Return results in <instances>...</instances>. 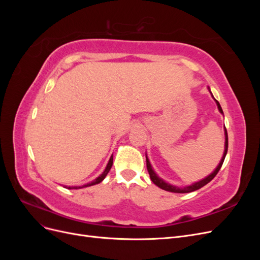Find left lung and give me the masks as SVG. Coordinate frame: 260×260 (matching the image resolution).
<instances>
[{"mask_svg": "<svg viewBox=\"0 0 260 260\" xmlns=\"http://www.w3.org/2000/svg\"><path fill=\"white\" fill-rule=\"evenodd\" d=\"M208 89H209V88H208ZM215 101H216V103H217L219 112L221 113V114H223L222 108H221V106H220L219 102H218L217 100H215ZM224 136H225V143H224V153H223L222 158H221V160H220V162H219V165L217 166V168L215 169V171L212 172V174H210L208 177H206L205 179H203V180L199 181V182H195V183H193V184H191V185H187V186H184V187H179V186L171 185L170 183L165 182V181H164L161 178H159L158 176H157V175L155 174V171L153 170V168H152V166H151V162H149V160H148V158H147V156H146V167H147V171H148V174H149V178H151V180L153 181L154 184H156L158 187L162 188V190H165V191H168V192H174V193H190V192L199 190V188L203 187L204 185H206L208 182H210V181L216 177V175L218 174V171L220 170V168H221V166H222L223 160H224V158H225L226 152H228V133H226V129H225V128H224Z\"/></svg>", "mask_w": 260, "mask_h": 260, "instance_id": "8db88e82", "label": "left lung"}]
</instances>
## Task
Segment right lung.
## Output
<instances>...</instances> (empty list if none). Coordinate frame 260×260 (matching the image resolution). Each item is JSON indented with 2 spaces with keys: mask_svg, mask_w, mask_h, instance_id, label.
<instances>
[{
  "mask_svg": "<svg viewBox=\"0 0 260 260\" xmlns=\"http://www.w3.org/2000/svg\"><path fill=\"white\" fill-rule=\"evenodd\" d=\"M112 166H113V156L111 157V158H109V161H108V164H107V166H106V168H105V170H104V172L103 174H102L101 176H99L94 181H92V182H90V183H86V184H84L83 186H79V187H76V186H74V187H68V188H81V187H86V186H91V185H94V184H98V183H100V182H102V181H103L104 179H105V177L107 176V174L109 172V170H111V168H112Z\"/></svg>",
  "mask_w": 260,
  "mask_h": 260,
  "instance_id": "right-lung-1",
  "label": "right lung"
}]
</instances>
